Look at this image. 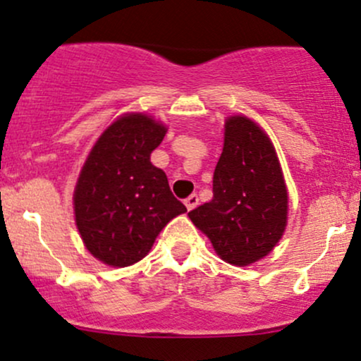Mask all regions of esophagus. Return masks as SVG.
<instances>
[{
	"label": "esophagus",
	"instance_id": "obj_1",
	"mask_svg": "<svg viewBox=\"0 0 361 361\" xmlns=\"http://www.w3.org/2000/svg\"><path fill=\"white\" fill-rule=\"evenodd\" d=\"M185 205H187L188 211L195 209L197 205H199V195H197V193H192V195H190L188 199H185Z\"/></svg>",
	"mask_w": 361,
	"mask_h": 361
}]
</instances>
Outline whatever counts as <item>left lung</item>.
I'll use <instances>...</instances> for the list:
<instances>
[{
  "label": "left lung",
  "mask_w": 361,
  "mask_h": 361,
  "mask_svg": "<svg viewBox=\"0 0 361 361\" xmlns=\"http://www.w3.org/2000/svg\"><path fill=\"white\" fill-rule=\"evenodd\" d=\"M224 147L214 169L212 200L188 212L226 262L248 265L267 255L283 236L288 193L274 147L257 123L226 121Z\"/></svg>",
  "instance_id": "8db88e82"
}]
</instances>
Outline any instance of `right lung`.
Masks as SVG:
<instances>
[{
	"label": "right lung",
	"instance_id": "obj_1",
	"mask_svg": "<svg viewBox=\"0 0 361 361\" xmlns=\"http://www.w3.org/2000/svg\"><path fill=\"white\" fill-rule=\"evenodd\" d=\"M164 135L161 123L128 114L90 150L75 188V221L87 250L101 262L113 267L138 262L161 229L187 212L166 173L150 162Z\"/></svg>",
	"mask_w": 361,
	"mask_h": 361
}]
</instances>
